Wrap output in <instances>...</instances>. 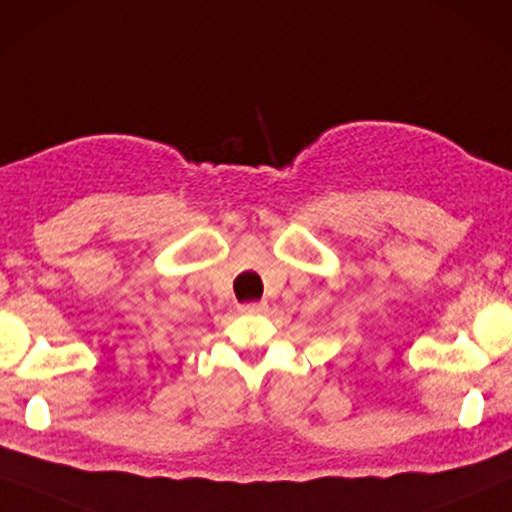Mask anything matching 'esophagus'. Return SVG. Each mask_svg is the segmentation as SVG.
I'll return each mask as SVG.
<instances>
[{"label": "esophagus", "instance_id": "1", "mask_svg": "<svg viewBox=\"0 0 512 512\" xmlns=\"http://www.w3.org/2000/svg\"><path fill=\"white\" fill-rule=\"evenodd\" d=\"M266 306L264 301H257V304H246V306H241V313H248V315H259V313H266Z\"/></svg>", "mask_w": 512, "mask_h": 512}]
</instances>
